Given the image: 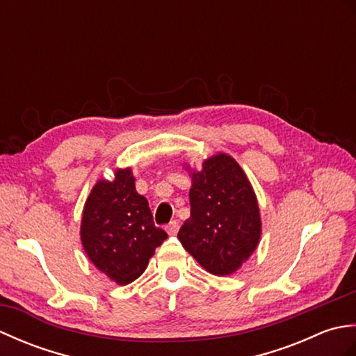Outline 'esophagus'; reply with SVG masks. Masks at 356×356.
<instances>
[{
    "label": "esophagus",
    "instance_id": "1",
    "mask_svg": "<svg viewBox=\"0 0 356 356\" xmlns=\"http://www.w3.org/2000/svg\"><path fill=\"white\" fill-rule=\"evenodd\" d=\"M166 231H168V234H171V236H174V234H177V231H179V222L177 220L170 222L168 225H166Z\"/></svg>",
    "mask_w": 356,
    "mask_h": 356
}]
</instances>
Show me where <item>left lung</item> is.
Wrapping results in <instances>:
<instances>
[{
  "label": "left lung",
  "instance_id": "1",
  "mask_svg": "<svg viewBox=\"0 0 356 356\" xmlns=\"http://www.w3.org/2000/svg\"><path fill=\"white\" fill-rule=\"evenodd\" d=\"M191 217L177 238L203 268L214 275H229L259 245V203L240 165L217 154L193 174Z\"/></svg>",
  "mask_w": 356,
  "mask_h": 356
}]
</instances>
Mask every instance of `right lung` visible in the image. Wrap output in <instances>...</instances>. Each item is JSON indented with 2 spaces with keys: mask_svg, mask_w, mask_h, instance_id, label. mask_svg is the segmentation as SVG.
<instances>
[{
  "mask_svg": "<svg viewBox=\"0 0 356 356\" xmlns=\"http://www.w3.org/2000/svg\"><path fill=\"white\" fill-rule=\"evenodd\" d=\"M168 237L154 225L147 199L136 193L131 170L99 180L82 214L81 240L90 260L118 284L140 277L156 248Z\"/></svg>",
  "mask_w": 356,
  "mask_h": 356,
  "instance_id": "obj_1",
  "label": "right lung"
}]
</instances>
